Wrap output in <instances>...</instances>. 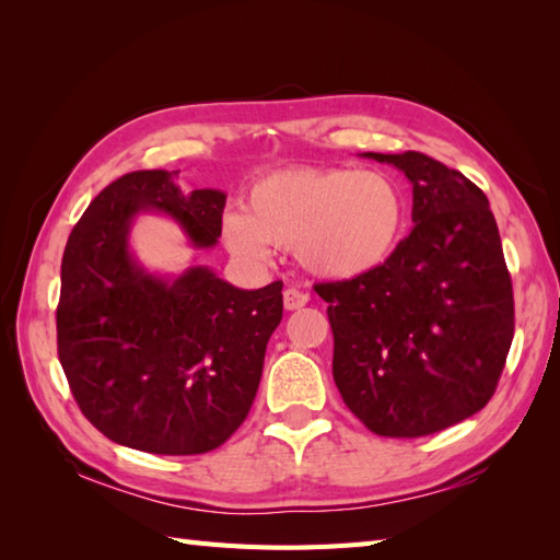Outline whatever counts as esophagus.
<instances>
[{
	"instance_id": "34e87169",
	"label": "esophagus",
	"mask_w": 560,
	"mask_h": 560,
	"mask_svg": "<svg viewBox=\"0 0 560 560\" xmlns=\"http://www.w3.org/2000/svg\"><path fill=\"white\" fill-rule=\"evenodd\" d=\"M307 301H311L307 299V293H303L299 289L283 291V307H287V311H301Z\"/></svg>"
}]
</instances>
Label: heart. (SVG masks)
<instances>
[{"instance_id":"1","label":"heart","mask_w":560,"mask_h":560,"mask_svg":"<svg viewBox=\"0 0 560 560\" xmlns=\"http://www.w3.org/2000/svg\"><path fill=\"white\" fill-rule=\"evenodd\" d=\"M407 231L401 187L380 171L295 165L261 175L247 211L229 209L221 241L249 265H267L273 247L323 279H355L380 269Z\"/></svg>"}]
</instances>
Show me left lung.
<instances>
[{
	"label": "left lung",
	"mask_w": 560,
	"mask_h": 560,
	"mask_svg": "<svg viewBox=\"0 0 560 560\" xmlns=\"http://www.w3.org/2000/svg\"><path fill=\"white\" fill-rule=\"evenodd\" d=\"M363 156L409 177L413 229L380 269L315 283L329 303L331 375L368 431L431 435L493 397L515 335L513 281L469 177L419 151Z\"/></svg>",
	"instance_id": "left-lung-1"
}]
</instances>
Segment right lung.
Instances as JSON below:
<instances>
[{
	"label": "right lung",
	"instance_id": "right-lung-1",
	"mask_svg": "<svg viewBox=\"0 0 560 560\" xmlns=\"http://www.w3.org/2000/svg\"><path fill=\"white\" fill-rule=\"evenodd\" d=\"M180 171H135L91 201L69 233L57 305V353L81 413L117 445L201 455L253 407L281 281L243 291L209 267L153 277L129 253V225L163 211L195 247L221 237V189L177 187Z\"/></svg>",
	"mask_w": 560,
	"mask_h": 560
}]
</instances>
